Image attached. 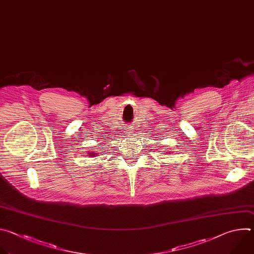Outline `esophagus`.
<instances>
[{"label":"esophagus","instance_id":"1","mask_svg":"<svg viewBox=\"0 0 254 254\" xmlns=\"http://www.w3.org/2000/svg\"><path fill=\"white\" fill-rule=\"evenodd\" d=\"M124 130H125L124 132H125L127 135H130V134L132 133V131H133V128L130 127V126H128V127H126Z\"/></svg>","mask_w":254,"mask_h":254}]
</instances>
